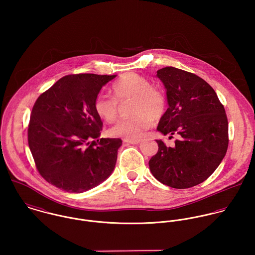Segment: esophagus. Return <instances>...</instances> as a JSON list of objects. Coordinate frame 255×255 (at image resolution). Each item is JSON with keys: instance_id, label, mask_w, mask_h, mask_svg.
<instances>
[{"instance_id": "1", "label": "esophagus", "mask_w": 255, "mask_h": 255, "mask_svg": "<svg viewBox=\"0 0 255 255\" xmlns=\"http://www.w3.org/2000/svg\"><path fill=\"white\" fill-rule=\"evenodd\" d=\"M124 141L128 144H138L140 142L139 139H125Z\"/></svg>"}]
</instances>
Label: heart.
Masks as SVG:
<instances>
[{
  "mask_svg": "<svg viewBox=\"0 0 255 255\" xmlns=\"http://www.w3.org/2000/svg\"><path fill=\"white\" fill-rule=\"evenodd\" d=\"M114 97L100 93L94 101V110L98 117L111 123L118 116L119 105L132 101L129 120L116 123L108 132L113 137L138 139L146 129L152 127L154 120H160L167 110V98L164 92L152 86L149 79L135 73L124 74L113 85Z\"/></svg>",
  "mask_w": 255,
  "mask_h": 255,
  "instance_id": "heart-1",
  "label": "heart"
}]
</instances>
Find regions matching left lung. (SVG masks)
Listing matches in <instances>:
<instances>
[{"mask_svg": "<svg viewBox=\"0 0 255 255\" xmlns=\"http://www.w3.org/2000/svg\"><path fill=\"white\" fill-rule=\"evenodd\" d=\"M156 76L166 88L169 106L157 130L164 135L179 134L181 139L174 147L156 140L159 149L149 168L155 179L168 186L192 187L207 180L226 155V112L214 89L196 74L167 67Z\"/></svg>", "mask_w": 255, "mask_h": 255, "instance_id": "obj_1", "label": "left lung"}]
</instances>
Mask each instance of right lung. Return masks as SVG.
<instances>
[{"mask_svg":"<svg viewBox=\"0 0 255 255\" xmlns=\"http://www.w3.org/2000/svg\"><path fill=\"white\" fill-rule=\"evenodd\" d=\"M117 75H66L41 94L28 127V145L40 175L68 192L89 190L113 173L120 138H100L94 110L101 88Z\"/></svg>","mask_w":255,"mask_h":255,"instance_id":"right-lung-1","label":"right lung"}]
</instances>
